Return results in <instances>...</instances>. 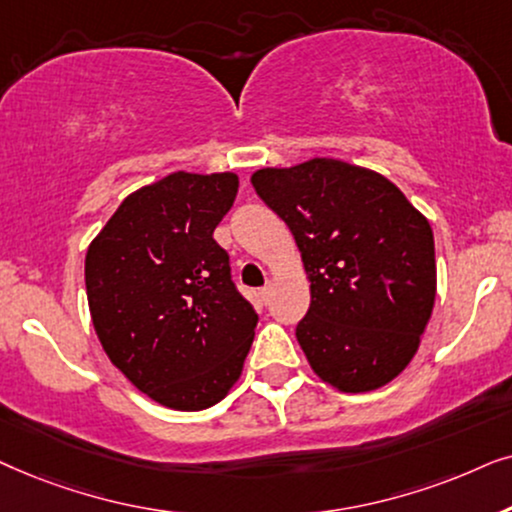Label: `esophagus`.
I'll return each instance as SVG.
<instances>
[{"mask_svg":"<svg viewBox=\"0 0 512 512\" xmlns=\"http://www.w3.org/2000/svg\"><path fill=\"white\" fill-rule=\"evenodd\" d=\"M271 292H274V288H271V285H264V288L257 292V299H260L262 304H269V299H271Z\"/></svg>","mask_w":512,"mask_h":512,"instance_id":"1","label":"esophagus"}]
</instances>
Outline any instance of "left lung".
I'll use <instances>...</instances> for the list:
<instances>
[{
  "label": "left lung",
  "instance_id": "left-lung-1",
  "mask_svg": "<svg viewBox=\"0 0 512 512\" xmlns=\"http://www.w3.org/2000/svg\"><path fill=\"white\" fill-rule=\"evenodd\" d=\"M250 182L302 252L311 306L297 342L311 370L344 393L398 377L435 304L426 217L384 175L337 159L262 168Z\"/></svg>",
  "mask_w": 512,
  "mask_h": 512
}]
</instances>
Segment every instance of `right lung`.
<instances>
[{
    "mask_svg": "<svg viewBox=\"0 0 512 512\" xmlns=\"http://www.w3.org/2000/svg\"><path fill=\"white\" fill-rule=\"evenodd\" d=\"M238 175L185 173L126 196L86 252V295L102 349L170 410L220 403L241 377L257 313L231 281L213 231Z\"/></svg>",
    "mask_w": 512,
    "mask_h": 512,
    "instance_id": "obj_1",
    "label": "right lung"
}]
</instances>
